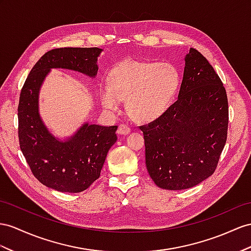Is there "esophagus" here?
Instances as JSON below:
<instances>
[{
	"instance_id": "obj_1",
	"label": "esophagus",
	"mask_w": 251,
	"mask_h": 251,
	"mask_svg": "<svg viewBox=\"0 0 251 251\" xmlns=\"http://www.w3.org/2000/svg\"><path fill=\"white\" fill-rule=\"evenodd\" d=\"M130 130H131V128H130L129 125L121 124L118 128V133L119 134H127V133L130 132Z\"/></svg>"
}]
</instances>
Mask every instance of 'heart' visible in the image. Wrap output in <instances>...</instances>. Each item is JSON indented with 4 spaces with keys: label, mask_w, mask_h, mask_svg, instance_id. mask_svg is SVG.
<instances>
[{
    "label": "heart",
    "mask_w": 251,
    "mask_h": 251,
    "mask_svg": "<svg viewBox=\"0 0 251 251\" xmlns=\"http://www.w3.org/2000/svg\"><path fill=\"white\" fill-rule=\"evenodd\" d=\"M180 85V73L171 62L126 59L108 75V87L100 91L102 107L117 110L127 100L130 114L139 121L160 117L174 100Z\"/></svg>",
    "instance_id": "1"
}]
</instances>
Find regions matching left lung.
Listing matches in <instances>:
<instances>
[{
  "label": "left lung",
  "instance_id": "1",
  "mask_svg": "<svg viewBox=\"0 0 251 251\" xmlns=\"http://www.w3.org/2000/svg\"><path fill=\"white\" fill-rule=\"evenodd\" d=\"M226 89L195 49L185 56L178 100L159 118L139 126L149 174L164 190L190 189L215 172L227 141Z\"/></svg>",
  "mask_w": 251,
  "mask_h": 251
}]
</instances>
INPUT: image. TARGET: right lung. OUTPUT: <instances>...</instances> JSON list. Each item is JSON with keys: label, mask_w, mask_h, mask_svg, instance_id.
<instances>
[{"label": "right lung", "mask_w": 251, "mask_h": 251, "mask_svg": "<svg viewBox=\"0 0 251 251\" xmlns=\"http://www.w3.org/2000/svg\"><path fill=\"white\" fill-rule=\"evenodd\" d=\"M99 48L50 50L36 62L21 89L18 106V136L33 175L48 188L79 193L100 176L108 151L117 142L118 126L83 124L67 142H60L43 125L38 112V94L53 68L70 69L94 77Z\"/></svg>", "instance_id": "add662e5"}]
</instances>
